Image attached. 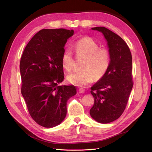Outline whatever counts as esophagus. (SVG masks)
Segmentation results:
<instances>
[{
    "mask_svg": "<svg viewBox=\"0 0 152 152\" xmlns=\"http://www.w3.org/2000/svg\"><path fill=\"white\" fill-rule=\"evenodd\" d=\"M79 91L80 93H84L85 89H83V88H79Z\"/></svg>",
    "mask_w": 152,
    "mask_h": 152,
    "instance_id": "obj_1",
    "label": "esophagus"
}]
</instances>
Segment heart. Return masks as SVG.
Listing matches in <instances>:
<instances>
[{
  "instance_id": "heart-1",
  "label": "heart",
  "mask_w": 152,
  "mask_h": 152,
  "mask_svg": "<svg viewBox=\"0 0 152 152\" xmlns=\"http://www.w3.org/2000/svg\"><path fill=\"white\" fill-rule=\"evenodd\" d=\"M73 50L77 58L84 59L80 66L82 70L68 75L67 79L71 84L80 87L86 86L91 83L94 78L98 80L105 75L110 63V54L107 49L99 48L93 39L86 37L77 41L73 45ZM61 61L66 71L72 70L74 59L70 49L63 51Z\"/></svg>"
}]
</instances>
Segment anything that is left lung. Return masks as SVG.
<instances>
[{
  "label": "left lung",
  "instance_id": "8db88e82",
  "mask_svg": "<svg viewBox=\"0 0 152 152\" xmlns=\"http://www.w3.org/2000/svg\"><path fill=\"white\" fill-rule=\"evenodd\" d=\"M92 30L102 32L107 40L110 63L107 72L91 87L94 103L90 115L96 121L107 124L117 120L125 110L133 86L132 55L120 36L103 26Z\"/></svg>",
  "mask_w": 152,
  "mask_h": 152
}]
</instances>
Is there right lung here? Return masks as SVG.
I'll use <instances>...</instances> for the list:
<instances>
[{
  "instance_id": "right-lung-1",
  "label": "right lung",
  "mask_w": 152,
  "mask_h": 152,
  "mask_svg": "<svg viewBox=\"0 0 152 152\" xmlns=\"http://www.w3.org/2000/svg\"><path fill=\"white\" fill-rule=\"evenodd\" d=\"M73 30L43 29L29 41L21 58V94L31 117L40 126L53 127L66 115L74 86H59L64 80L61 56Z\"/></svg>"
}]
</instances>
